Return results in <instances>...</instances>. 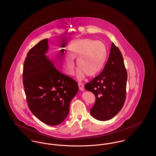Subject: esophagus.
<instances>
[{
    "mask_svg": "<svg viewBox=\"0 0 156 156\" xmlns=\"http://www.w3.org/2000/svg\"><path fill=\"white\" fill-rule=\"evenodd\" d=\"M78 87H79V88H80V90H81V91H84V85H83V84H82V83H78Z\"/></svg>",
    "mask_w": 156,
    "mask_h": 156,
    "instance_id": "34e87169",
    "label": "esophagus"
}]
</instances>
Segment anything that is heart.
<instances>
[{
  "mask_svg": "<svg viewBox=\"0 0 156 156\" xmlns=\"http://www.w3.org/2000/svg\"><path fill=\"white\" fill-rule=\"evenodd\" d=\"M68 55L62 58L64 72L73 75L75 69L74 59H76L78 80H82L86 74L88 76H94L104 66L106 60L107 51L105 45L100 41L85 39L70 42L67 48Z\"/></svg>",
  "mask_w": 156,
  "mask_h": 156,
  "instance_id": "obj_1",
  "label": "heart"
}]
</instances>
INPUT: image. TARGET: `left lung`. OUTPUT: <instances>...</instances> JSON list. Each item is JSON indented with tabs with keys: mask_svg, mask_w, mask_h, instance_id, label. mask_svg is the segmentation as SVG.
Masks as SVG:
<instances>
[{
	"mask_svg": "<svg viewBox=\"0 0 156 156\" xmlns=\"http://www.w3.org/2000/svg\"><path fill=\"white\" fill-rule=\"evenodd\" d=\"M127 74L119 48L112 43L102 72L85 85L96 97L91 115L100 121L115 117L122 108L126 96Z\"/></svg>",
	"mask_w": 156,
	"mask_h": 156,
	"instance_id": "8db88e82",
	"label": "left lung"
}]
</instances>
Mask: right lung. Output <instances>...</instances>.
Instances as JSON below:
<instances>
[{
	"label": "right lung",
	"instance_id": "1",
	"mask_svg": "<svg viewBox=\"0 0 156 156\" xmlns=\"http://www.w3.org/2000/svg\"><path fill=\"white\" fill-rule=\"evenodd\" d=\"M48 39L32 48L25 59L23 83L28 106L40 121L55 126L65 120L69 104L78 91V83L57 69L46 56Z\"/></svg>",
	"mask_w": 156,
	"mask_h": 156
}]
</instances>
